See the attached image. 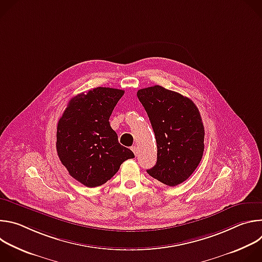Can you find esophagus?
Returning a JSON list of instances; mask_svg holds the SVG:
<instances>
[{
    "instance_id": "obj_1",
    "label": "esophagus",
    "mask_w": 262,
    "mask_h": 262,
    "mask_svg": "<svg viewBox=\"0 0 262 262\" xmlns=\"http://www.w3.org/2000/svg\"><path fill=\"white\" fill-rule=\"evenodd\" d=\"M132 150L134 151V154H135L136 156L138 155V147H137V146H133V147H132Z\"/></svg>"
}]
</instances>
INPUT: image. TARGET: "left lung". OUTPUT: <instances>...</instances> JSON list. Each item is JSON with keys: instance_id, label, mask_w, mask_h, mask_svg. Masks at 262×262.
<instances>
[{"instance_id": "8db88e82", "label": "left lung", "mask_w": 262, "mask_h": 262, "mask_svg": "<svg viewBox=\"0 0 262 262\" xmlns=\"http://www.w3.org/2000/svg\"><path fill=\"white\" fill-rule=\"evenodd\" d=\"M138 98L154 128L158 160L147 173L175 186L188 179L201 162L204 126L196 104L188 97L156 85L140 89Z\"/></svg>"}]
</instances>
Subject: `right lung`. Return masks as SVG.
Segmentation results:
<instances>
[{"instance_id": "1", "label": "right lung", "mask_w": 262, "mask_h": 262, "mask_svg": "<svg viewBox=\"0 0 262 262\" xmlns=\"http://www.w3.org/2000/svg\"><path fill=\"white\" fill-rule=\"evenodd\" d=\"M123 90L97 87L74 96L57 126V152L69 175L88 188L113 177L121 164L135 158L118 142L108 119Z\"/></svg>"}]
</instances>
